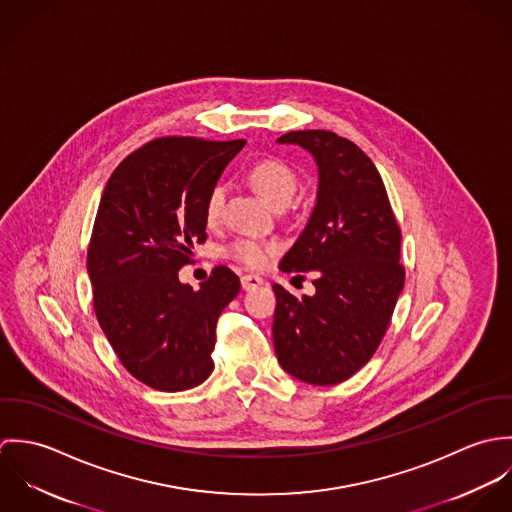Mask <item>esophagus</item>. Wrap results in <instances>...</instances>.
<instances>
[{"label":"esophagus","mask_w":512,"mask_h":512,"mask_svg":"<svg viewBox=\"0 0 512 512\" xmlns=\"http://www.w3.org/2000/svg\"><path fill=\"white\" fill-rule=\"evenodd\" d=\"M240 284H242V290L244 292H250L254 288H260L264 284V280L260 276H254V274H246L240 278Z\"/></svg>","instance_id":"34e87169"}]
</instances>
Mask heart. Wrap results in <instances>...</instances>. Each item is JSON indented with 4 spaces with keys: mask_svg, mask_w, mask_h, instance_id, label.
Returning a JSON list of instances; mask_svg holds the SVG:
<instances>
[{
    "mask_svg": "<svg viewBox=\"0 0 512 512\" xmlns=\"http://www.w3.org/2000/svg\"><path fill=\"white\" fill-rule=\"evenodd\" d=\"M248 179L256 193L274 209H284L292 203L297 191V175L288 163L282 159H262L258 161L250 173ZM224 205V187L215 185L207 197L205 203V219L207 222H217ZM274 252V246L260 244V242H250V240H240L230 248V254L244 262L246 266L260 268L268 262L270 254Z\"/></svg>",
    "mask_w": 512,
    "mask_h": 512,
    "instance_id": "obj_1",
    "label": "heart"
}]
</instances>
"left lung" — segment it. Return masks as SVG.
<instances>
[{
    "instance_id": "obj_1",
    "label": "left lung",
    "mask_w": 512,
    "mask_h": 512,
    "mask_svg": "<svg viewBox=\"0 0 512 512\" xmlns=\"http://www.w3.org/2000/svg\"><path fill=\"white\" fill-rule=\"evenodd\" d=\"M276 142L317 165L315 207L280 260L282 272H313L315 293L297 299L274 284L276 357L301 382L339 384L370 361L404 288L400 228L378 169L353 142L325 130Z\"/></svg>"
}]
</instances>
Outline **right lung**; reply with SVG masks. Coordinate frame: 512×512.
Wrapping results in <instances>:
<instances>
[{"label": "right lung", "instance_id": "obj_1", "mask_svg": "<svg viewBox=\"0 0 512 512\" xmlns=\"http://www.w3.org/2000/svg\"><path fill=\"white\" fill-rule=\"evenodd\" d=\"M242 147L159 138L128 155L104 187L88 246L94 311L122 365L149 388L181 392L213 372L217 319L240 280L217 266L195 292L179 270L207 240V197Z\"/></svg>", "mask_w": 512, "mask_h": 512}]
</instances>
